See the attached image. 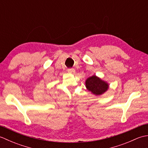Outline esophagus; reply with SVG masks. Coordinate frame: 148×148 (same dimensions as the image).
<instances>
[{
  "mask_svg": "<svg viewBox=\"0 0 148 148\" xmlns=\"http://www.w3.org/2000/svg\"><path fill=\"white\" fill-rule=\"evenodd\" d=\"M67 71L69 72V73H74L75 69H68Z\"/></svg>",
  "mask_w": 148,
  "mask_h": 148,
  "instance_id": "34e87169",
  "label": "esophagus"
}]
</instances>
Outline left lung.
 I'll use <instances>...</instances> for the list:
<instances>
[{
	"mask_svg": "<svg viewBox=\"0 0 148 148\" xmlns=\"http://www.w3.org/2000/svg\"><path fill=\"white\" fill-rule=\"evenodd\" d=\"M86 88L94 95H102L108 90L109 84L96 76L90 77L86 80Z\"/></svg>",
	"mask_w": 148,
	"mask_h": 148,
	"instance_id": "8db88e82",
	"label": "left lung"
}]
</instances>
